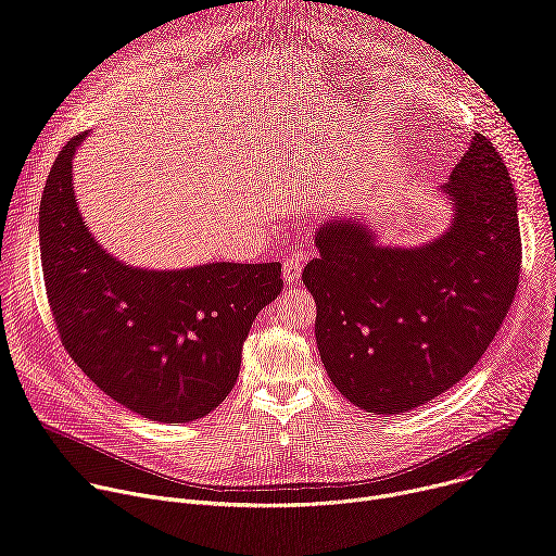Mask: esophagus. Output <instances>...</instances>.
Masks as SVG:
<instances>
[{"label":"esophagus","instance_id":"34e87169","mask_svg":"<svg viewBox=\"0 0 556 556\" xmlns=\"http://www.w3.org/2000/svg\"><path fill=\"white\" fill-rule=\"evenodd\" d=\"M305 257H307L305 253H292L290 257H286V262H283V279H286L288 283H294V281L301 277Z\"/></svg>","mask_w":556,"mask_h":556}]
</instances>
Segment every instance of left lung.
Here are the masks:
<instances>
[{
	"label": "left lung",
	"instance_id": "left-lung-1",
	"mask_svg": "<svg viewBox=\"0 0 556 556\" xmlns=\"http://www.w3.org/2000/svg\"><path fill=\"white\" fill-rule=\"evenodd\" d=\"M446 232L395 249L352 217L314 232L303 268L316 345L334 387L369 414H405L459 382L500 332L521 270L517 195L491 138L475 134L442 185Z\"/></svg>",
	"mask_w": 556,
	"mask_h": 556
}]
</instances>
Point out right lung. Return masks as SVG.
<instances>
[{"label":"right lung","instance_id":"1","mask_svg":"<svg viewBox=\"0 0 556 556\" xmlns=\"http://www.w3.org/2000/svg\"><path fill=\"white\" fill-rule=\"evenodd\" d=\"M86 136L56 155L39 208L41 266L61 343L129 412L167 425L204 418L235 387L251 326L283 288L281 264L147 270L118 262L74 200L72 161Z\"/></svg>","mask_w":556,"mask_h":556}]
</instances>
